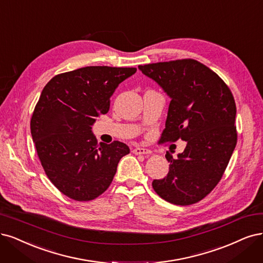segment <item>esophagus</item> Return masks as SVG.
Returning <instances> with one entry per match:
<instances>
[{
  "label": "esophagus",
  "instance_id": "34e87169",
  "mask_svg": "<svg viewBox=\"0 0 263 263\" xmlns=\"http://www.w3.org/2000/svg\"><path fill=\"white\" fill-rule=\"evenodd\" d=\"M133 153H135V155H151V150H149L147 148L137 147V148L133 149Z\"/></svg>",
  "mask_w": 263,
  "mask_h": 263
}]
</instances>
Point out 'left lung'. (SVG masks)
Returning <instances> with one entry per match:
<instances>
[{"mask_svg": "<svg viewBox=\"0 0 263 263\" xmlns=\"http://www.w3.org/2000/svg\"><path fill=\"white\" fill-rule=\"evenodd\" d=\"M171 98L161 142L185 140L170 171L152 187L178 205L200 201L221 180L237 142L236 104L230 88L209 67L193 59L139 65Z\"/></svg>", "mask_w": 263, "mask_h": 263, "instance_id": "obj_1", "label": "left lung"}]
</instances>
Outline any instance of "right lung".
<instances>
[{
	"label": "right lung",
	"instance_id": "1",
	"mask_svg": "<svg viewBox=\"0 0 263 263\" xmlns=\"http://www.w3.org/2000/svg\"><path fill=\"white\" fill-rule=\"evenodd\" d=\"M136 70L87 66L54 76L43 88L30 121L32 140L45 174L70 199L89 201L102 195L129 153L121 141L98 144L91 126L108 112L115 89Z\"/></svg>",
	"mask_w": 263,
	"mask_h": 263
}]
</instances>
